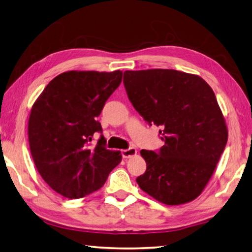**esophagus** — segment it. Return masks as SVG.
<instances>
[{"label":"esophagus","mask_w":252,"mask_h":252,"mask_svg":"<svg viewBox=\"0 0 252 252\" xmlns=\"http://www.w3.org/2000/svg\"><path fill=\"white\" fill-rule=\"evenodd\" d=\"M121 154H122L123 158H129V157L134 156L136 154V150L134 149V147H129V149H126V150H122Z\"/></svg>","instance_id":"esophagus-1"}]
</instances>
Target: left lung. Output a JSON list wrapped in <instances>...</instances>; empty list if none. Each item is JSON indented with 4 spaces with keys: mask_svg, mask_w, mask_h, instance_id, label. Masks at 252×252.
Returning a JSON list of instances; mask_svg holds the SVG:
<instances>
[{
    "mask_svg": "<svg viewBox=\"0 0 252 252\" xmlns=\"http://www.w3.org/2000/svg\"><path fill=\"white\" fill-rule=\"evenodd\" d=\"M123 85L147 125L160 127L164 146L142 150L146 171L137 185L157 201L184 204L201 194L227 143L215 94L203 78L176 70L126 71Z\"/></svg>",
    "mask_w": 252,
    "mask_h": 252,
    "instance_id": "left-lung-1",
    "label": "left lung"
}]
</instances>
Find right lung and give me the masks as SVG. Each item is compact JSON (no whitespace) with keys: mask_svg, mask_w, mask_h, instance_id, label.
I'll return each instance as SVG.
<instances>
[{"mask_svg":"<svg viewBox=\"0 0 252 252\" xmlns=\"http://www.w3.org/2000/svg\"><path fill=\"white\" fill-rule=\"evenodd\" d=\"M122 72L62 73L48 84L32 108L28 140L34 165L51 188L68 199L100 189L121 161L106 147L97 120ZM101 133L95 146L92 136Z\"/></svg>","mask_w":252,"mask_h":252,"instance_id":"right-lung-1","label":"right lung"}]
</instances>
